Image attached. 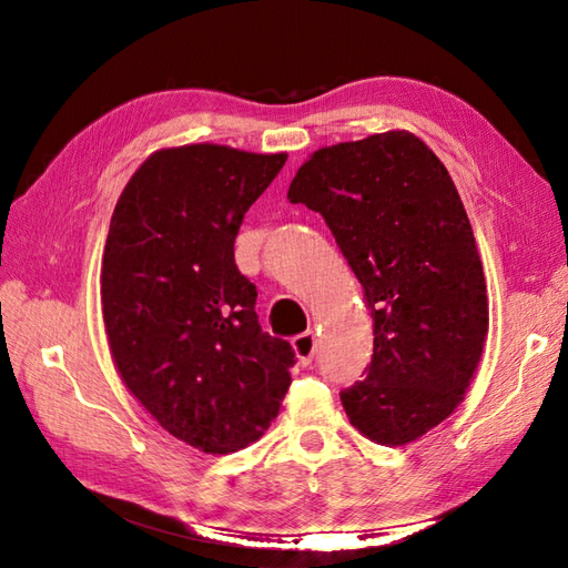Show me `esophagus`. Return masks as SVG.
I'll use <instances>...</instances> for the list:
<instances>
[{
  "label": "esophagus",
  "mask_w": 568,
  "mask_h": 568,
  "mask_svg": "<svg viewBox=\"0 0 568 568\" xmlns=\"http://www.w3.org/2000/svg\"><path fill=\"white\" fill-rule=\"evenodd\" d=\"M293 348H295V356H297L300 364H305V366L312 364V358H315V354H317V339H315V334L305 332V334L295 336V339H293Z\"/></svg>",
  "instance_id": "obj_1"
}]
</instances>
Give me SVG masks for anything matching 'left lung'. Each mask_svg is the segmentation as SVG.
I'll return each mask as SVG.
<instances>
[{"mask_svg": "<svg viewBox=\"0 0 568 568\" xmlns=\"http://www.w3.org/2000/svg\"><path fill=\"white\" fill-rule=\"evenodd\" d=\"M287 200L320 212L373 317L366 378L342 393L366 439L403 446L464 400L488 334L486 275L454 180L395 129L315 151Z\"/></svg>", "mask_w": 568, "mask_h": 568, "instance_id": "left-lung-1", "label": "left lung"}]
</instances>
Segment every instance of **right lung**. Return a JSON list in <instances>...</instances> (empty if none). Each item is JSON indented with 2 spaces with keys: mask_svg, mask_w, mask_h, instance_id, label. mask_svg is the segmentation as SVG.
<instances>
[{
  "mask_svg": "<svg viewBox=\"0 0 568 568\" xmlns=\"http://www.w3.org/2000/svg\"><path fill=\"white\" fill-rule=\"evenodd\" d=\"M287 153L190 143L151 153L106 234L102 317L129 393L204 454L263 437L291 388L293 346L261 329L256 285L234 263L244 214Z\"/></svg>",
  "mask_w": 568,
  "mask_h": 568,
  "instance_id": "obj_1",
  "label": "right lung"
}]
</instances>
